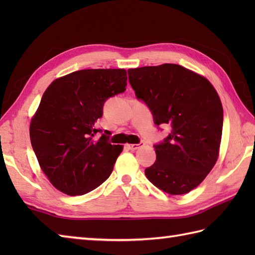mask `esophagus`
Here are the masks:
<instances>
[{"mask_svg": "<svg viewBox=\"0 0 255 255\" xmlns=\"http://www.w3.org/2000/svg\"><path fill=\"white\" fill-rule=\"evenodd\" d=\"M143 145V143H139V144H137V143H127L126 144V148L128 149V150H131V151H134V150H137V149H139L140 147H142Z\"/></svg>", "mask_w": 255, "mask_h": 255, "instance_id": "1", "label": "esophagus"}]
</instances>
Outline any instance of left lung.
<instances>
[{"mask_svg": "<svg viewBox=\"0 0 255 255\" xmlns=\"http://www.w3.org/2000/svg\"><path fill=\"white\" fill-rule=\"evenodd\" d=\"M128 77L154 123L171 127L154 145L156 160L145 176L170 195L193 191L219 156L224 110L217 91L203 75L174 63L129 69Z\"/></svg>", "mask_w": 255, "mask_h": 255, "instance_id": "obj_1", "label": "left lung"}]
</instances>
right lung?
<instances>
[{
  "mask_svg": "<svg viewBox=\"0 0 255 255\" xmlns=\"http://www.w3.org/2000/svg\"><path fill=\"white\" fill-rule=\"evenodd\" d=\"M125 69H86L56 79L31 117L29 136L40 169L69 196L84 195L112 174L123 145L95 138L108 97L123 93Z\"/></svg>",
  "mask_w": 255,
  "mask_h": 255,
  "instance_id": "right-lung-1",
  "label": "right lung"
}]
</instances>
